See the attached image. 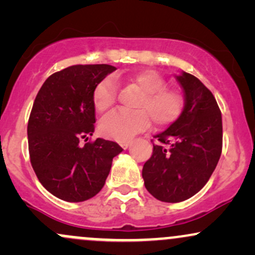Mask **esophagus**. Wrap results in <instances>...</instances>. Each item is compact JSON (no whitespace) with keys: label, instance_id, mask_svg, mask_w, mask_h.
Segmentation results:
<instances>
[{"label":"esophagus","instance_id":"1","mask_svg":"<svg viewBox=\"0 0 255 255\" xmlns=\"http://www.w3.org/2000/svg\"><path fill=\"white\" fill-rule=\"evenodd\" d=\"M120 145H121L124 148H128L131 145V141H130V140H126V141L120 142Z\"/></svg>","mask_w":255,"mask_h":255}]
</instances>
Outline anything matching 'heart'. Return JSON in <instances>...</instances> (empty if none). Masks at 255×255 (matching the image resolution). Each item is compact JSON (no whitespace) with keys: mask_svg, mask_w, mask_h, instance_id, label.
<instances>
[{"mask_svg":"<svg viewBox=\"0 0 255 255\" xmlns=\"http://www.w3.org/2000/svg\"><path fill=\"white\" fill-rule=\"evenodd\" d=\"M115 79L107 77L93 92V104L99 113L109 110L116 101L118 85ZM128 84L135 85L144 95L136 111H114L102 120L99 130L104 136L126 141L137 131L148 127L151 119L156 126H168L180 118L183 110V98L174 90L165 89V80L153 71L139 72L124 78Z\"/></svg>","mask_w":255,"mask_h":255,"instance_id":"heart-1","label":"heart"}]
</instances>
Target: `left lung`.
<instances>
[{
  "label": "left lung",
  "mask_w": 255,
  "mask_h": 255,
  "mask_svg": "<svg viewBox=\"0 0 255 255\" xmlns=\"http://www.w3.org/2000/svg\"><path fill=\"white\" fill-rule=\"evenodd\" d=\"M184 93L176 121L153 137L142 178L150 194L164 203L187 200L206 184L222 153V114L212 92L189 73L175 75Z\"/></svg>",
  "instance_id": "obj_1"
}]
</instances>
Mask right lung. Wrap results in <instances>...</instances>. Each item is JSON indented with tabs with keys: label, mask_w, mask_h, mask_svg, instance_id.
Returning <instances> with one entry per match:
<instances>
[{
	"label": "right lung",
	"mask_w": 255,
	"mask_h": 255,
	"mask_svg": "<svg viewBox=\"0 0 255 255\" xmlns=\"http://www.w3.org/2000/svg\"><path fill=\"white\" fill-rule=\"evenodd\" d=\"M110 64H75L44 81L28 120L31 164L44 188L61 200L80 203L103 188L113 158L124 151L118 142L97 137L93 92Z\"/></svg>",
	"instance_id": "right-lung-1"
}]
</instances>
